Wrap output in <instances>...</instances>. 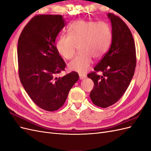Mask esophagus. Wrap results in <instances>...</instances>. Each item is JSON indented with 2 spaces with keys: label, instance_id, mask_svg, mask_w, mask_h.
Returning a JSON list of instances; mask_svg holds the SVG:
<instances>
[{
  "label": "esophagus",
  "instance_id": "34e87169",
  "mask_svg": "<svg viewBox=\"0 0 151 151\" xmlns=\"http://www.w3.org/2000/svg\"><path fill=\"white\" fill-rule=\"evenodd\" d=\"M86 78V76L84 75H83V74H79V79L81 80H83V79H84Z\"/></svg>",
  "mask_w": 151,
  "mask_h": 151
}]
</instances>
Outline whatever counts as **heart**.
Masks as SVG:
<instances>
[{
    "label": "heart",
    "mask_w": 151,
    "mask_h": 151,
    "mask_svg": "<svg viewBox=\"0 0 151 151\" xmlns=\"http://www.w3.org/2000/svg\"><path fill=\"white\" fill-rule=\"evenodd\" d=\"M111 29L104 22L78 20L67 29V35H62L56 42V49L67 60L74 55L79 47L78 55L68 63L72 71L85 73L92 64L93 57L99 59L106 53L111 41Z\"/></svg>",
    "instance_id": "1"
}]
</instances>
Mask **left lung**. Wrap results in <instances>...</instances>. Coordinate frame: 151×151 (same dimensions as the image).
Instances as JSON below:
<instances>
[{
  "label": "left lung",
  "instance_id": "obj_1",
  "mask_svg": "<svg viewBox=\"0 0 151 151\" xmlns=\"http://www.w3.org/2000/svg\"><path fill=\"white\" fill-rule=\"evenodd\" d=\"M112 27L111 44L108 52L88 75L94 86L90 93L93 103L107 108L116 103L125 93L136 66L135 42L127 24L119 17L108 13ZM103 72V76L96 74Z\"/></svg>",
  "mask_w": 151,
  "mask_h": 151
}]
</instances>
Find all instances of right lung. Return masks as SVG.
<instances>
[{"label": "right lung", "mask_w": 151, "mask_h": 151, "mask_svg": "<svg viewBox=\"0 0 151 151\" xmlns=\"http://www.w3.org/2000/svg\"><path fill=\"white\" fill-rule=\"evenodd\" d=\"M65 25L61 15L36 16L24 27L18 40L21 84L33 102L48 111L63 106L79 78L76 72L57 77L66 65L55 47V39Z\"/></svg>", "instance_id": "1"}]
</instances>
